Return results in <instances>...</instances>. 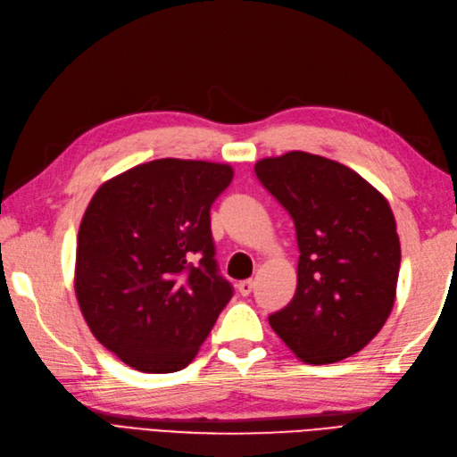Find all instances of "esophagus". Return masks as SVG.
<instances>
[{"instance_id":"1","label":"esophagus","mask_w":457,"mask_h":457,"mask_svg":"<svg viewBox=\"0 0 457 457\" xmlns=\"http://www.w3.org/2000/svg\"><path fill=\"white\" fill-rule=\"evenodd\" d=\"M237 290H239V294L241 295H250L252 294V290H254V280H241L239 284H237Z\"/></svg>"}]
</instances>
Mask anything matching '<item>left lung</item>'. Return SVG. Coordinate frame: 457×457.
Instances as JSON below:
<instances>
[{
    "label": "left lung",
    "instance_id": "left-lung-1",
    "mask_svg": "<svg viewBox=\"0 0 457 457\" xmlns=\"http://www.w3.org/2000/svg\"><path fill=\"white\" fill-rule=\"evenodd\" d=\"M254 171L292 216L299 248L295 295L269 324L301 361H341L392 312L401 265L394 212L356 171L309 152L260 160Z\"/></svg>",
    "mask_w": 457,
    "mask_h": 457
}]
</instances>
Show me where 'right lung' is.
I'll list each match as a JSON object with an SVG mask.
<instances>
[{
    "instance_id": "add662e5",
    "label": "right lung",
    "mask_w": 457,
    "mask_h": 457,
    "mask_svg": "<svg viewBox=\"0 0 457 457\" xmlns=\"http://www.w3.org/2000/svg\"><path fill=\"white\" fill-rule=\"evenodd\" d=\"M231 179L224 163L154 160L105 182L84 212L79 307L96 339L141 373L188 365L233 297L211 233Z\"/></svg>"
}]
</instances>
